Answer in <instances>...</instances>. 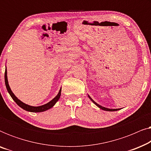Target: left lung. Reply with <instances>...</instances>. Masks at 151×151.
Masks as SVG:
<instances>
[{
  "label": "left lung",
  "instance_id": "obj_1",
  "mask_svg": "<svg viewBox=\"0 0 151 151\" xmlns=\"http://www.w3.org/2000/svg\"><path fill=\"white\" fill-rule=\"evenodd\" d=\"M88 98H89L91 99V100L92 102H93L94 104L96 105V106H98L99 107V108H100L101 109H102V110H104V111H117V110H119V109H110L105 108V107H103V106H100V105H99L98 104H97V103H96V102H94V101L92 100L91 98V97H90L89 96H88Z\"/></svg>",
  "mask_w": 151,
  "mask_h": 151
}]
</instances>
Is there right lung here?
<instances>
[{"instance_id":"obj_1","label":"right lung","mask_w":151,"mask_h":151,"mask_svg":"<svg viewBox=\"0 0 151 151\" xmlns=\"http://www.w3.org/2000/svg\"><path fill=\"white\" fill-rule=\"evenodd\" d=\"M5 85H6V88H7V91L9 92V95L11 96L12 99L15 101L16 104H17L20 107H21L22 109H23L24 110L30 111V112H34V113L42 112V111H47V110H48V109H51V107H53V106H54V104L57 102V101L59 100L60 97V95H61V88H60V90L59 91L58 94L52 100H51L50 102L47 103V104L42 105V106H29V105L24 104V103L21 102L20 100H18V99L15 96V95L13 93V92L12 91L11 88H10L9 86V84H8L7 76V70H5Z\"/></svg>"}]
</instances>
